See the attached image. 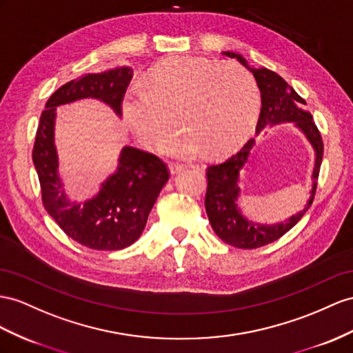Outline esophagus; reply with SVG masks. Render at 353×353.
Here are the masks:
<instances>
[{
    "instance_id": "esophagus-1",
    "label": "esophagus",
    "mask_w": 353,
    "mask_h": 353,
    "mask_svg": "<svg viewBox=\"0 0 353 353\" xmlns=\"http://www.w3.org/2000/svg\"><path fill=\"white\" fill-rule=\"evenodd\" d=\"M168 167H170V173L171 174H177V173H180V171H183V170L188 168V165L179 164V162H170Z\"/></svg>"
}]
</instances>
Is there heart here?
I'll use <instances>...</instances> for the list:
<instances>
[{
	"label": "heart",
	"mask_w": 353,
	"mask_h": 353,
	"mask_svg": "<svg viewBox=\"0 0 353 353\" xmlns=\"http://www.w3.org/2000/svg\"><path fill=\"white\" fill-rule=\"evenodd\" d=\"M259 103L254 76L240 65L177 57L159 62L143 83L126 90L122 113L146 144L164 139L176 114L182 130L159 146L167 155L194 158L207 150L222 157L239 149L255 131Z\"/></svg>",
	"instance_id": "obj_1"
}]
</instances>
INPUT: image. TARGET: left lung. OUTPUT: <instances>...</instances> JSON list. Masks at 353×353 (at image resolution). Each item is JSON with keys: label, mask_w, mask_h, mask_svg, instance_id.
Wrapping results in <instances>:
<instances>
[{"label": "left lung", "mask_w": 353, "mask_h": 353, "mask_svg": "<svg viewBox=\"0 0 353 353\" xmlns=\"http://www.w3.org/2000/svg\"><path fill=\"white\" fill-rule=\"evenodd\" d=\"M223 55L237 58L243 65L248 67L246 61L237 53L223 52ZM250 70L256 79L258 88L261 90V101H263L256 131L259 132L261 130H264L265 125L295 122V125H298V128L307 135V139L310 140L312 146L314 148L316 162L313 170L312 196L305 209L292 216L286 222L271 225V227L256 225L248 221L239 210V171L248 162L249 152L255 143L254 140H249L245 146L228 159L205 168L207 191L204 205L212 228L222 241L239 249H258L261 246H265L268 243L279 240L292 227H295L296 222L303 218L313 203L323 157V141L318 126H316L312 114L300 108L301 104H305L304 99L274 71H270L267 68Z\"/></svg>", "instance_id": "obj_1"}]
</instances>
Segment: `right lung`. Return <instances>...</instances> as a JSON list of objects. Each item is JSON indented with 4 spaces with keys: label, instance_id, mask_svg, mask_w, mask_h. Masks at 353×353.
Instances as JSON below:
<instances>
[{
    "label": "right lung",
    "instance_id": "obj_1",
    "mask_svg": "<svg viewBox=\"0 0 353 353\" xmlns=\"http://www.w3.org/2000/svg\"><path fill=\"white\" fill-rule=\"evenodd\" d=\"M131 77L132 70L121 67L98 74H82L62 85L48 99L35 134L32 162L39 174L44 209L68 237L94 250L125 249L141 236L170 171L165 162L153 153L123 148L119 168L103 183L98 195L83 204H71L58 177L53 144L55 107L90 97L101 99L121 114Z\"/></svg>",
    "mask_w": 353,
    "mask_h": 353
}]
</instances>
